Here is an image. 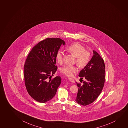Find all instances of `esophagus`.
I'll list each match as a JSON object with an SVG mask.
<instances>
[{"instance_id": "esophagus-1", "label": "esophagus", "mask_w": 128, "mask_h": 128, "mask_svg": "<svg viewBox=\"0 0 128 128\" xmlns=\"http://www.w3.org/2000/svg\"><path fill=\"white\" fill-rule=\"evenodd\" d=\"M68 80H69V81H70V82H71L72 83H74V79L72 78H68Z\"/></svg>"}]
</instances>
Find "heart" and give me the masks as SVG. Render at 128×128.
Here are the masks:
<instances>
[{
	"label": "heart",
	"mask_w": 128,
	"mask_h": 128,
	"mask_svg": "<svg viewBox=\"0 0 128 128\" xmlns=\"http://www.w3.org/2000/svg\"><path fill=\"white\" fill-rule=\"evenodd\" d=\"M66 50L75 58V62L79 67L83 68L86 66L90 58V54L86 50L85 47L78 43H73L66 48ZM63 52L59 50L56 54L58 63H62L63 60ZM78 68L73 66H65L61 70V73L68 77L72 76L74 74L77 72Z\"/></svg>",
	"instance_id": "obj_1"
}]
</instances>
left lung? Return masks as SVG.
Listing matches in <instances>:
<instances>
[{"label": "left lung", "instance_id": "left-lung-1", "mask_svg": "<svg viewBox=\"0 0 128 128\" xmlns=\"http://www.w3.org/2000/svg\"><path fill=\"white\" fill-rule=\"evenodd\" d=\"M93 53L92 58L79 74L80 79L84 78L85 81L82 85L76 82L79 88L75 101L84 106L92 103L98 98L105 81V65L103 59L96 51L93 50Z\"/></svg>", "mask_w": 128, "mask_h": 128}]
</instances>
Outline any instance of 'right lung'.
Returning <instances> with one entry per match:
<instances>
[{
  "mask_svg": "<svg viewBox=\"0 0 128 128\" xmlns=\"http://www.w3.org/2000/svg\"><path fill=\"white\" fill-rule=\"evenodd\" d=\"M65 42L59 38H46L32 49L24 66V81L28 94L35 100L45 103L55 96L61 83L58 76L51 79L57 70L56 54Z\"/></svg>",
  "mask_w": 128,
  "mask_h": 128,
  "instance_id": "obj_1",
  "label": "right lung"
}]
</instances>
